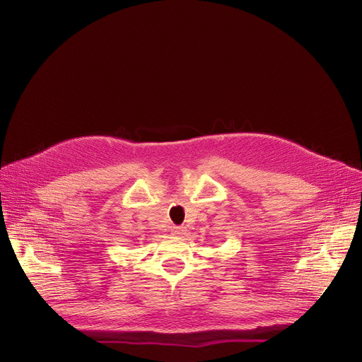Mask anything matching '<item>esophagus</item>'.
Returning a JSON list of instances; mask_svg holds the SVG:
<instances>
[{"label":"esophagus","instance_id":"34e87169","mask_svg":"<svg viewBox=\"0 0 362 362\" xmlns=\"http://www.w3.org/2000/svg\"><path fill=\"white\" fill-rule=\"evenodd\" d=\"M185 233H186V227H183V226H177L171 229V235H175V236H183Z\"/></svg>","mask_w":362,"mask_h":362}]
</instances>
